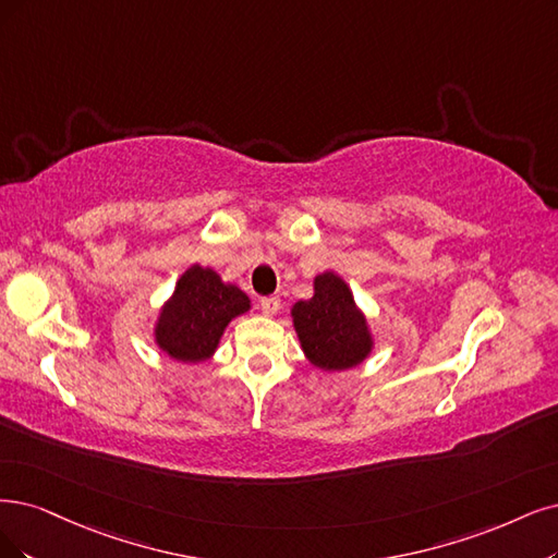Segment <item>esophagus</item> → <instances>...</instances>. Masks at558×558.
<instances>
[{"label": "esophagus", "mask_w": 558, "mask_h": 558, "mask_svg": "<svg viewBox=\"0 0 558 558\" xmlns=\"http://www.w3.org/2000/svg\"><path fill=\"white\" fill-rule=\"evenodd\" d=\"M259 311L264 313V315H276L278 311H280V299L278 296H264V299H259Z\"/></svg>", "instance_id": "esophagus-1"}]
</instances>
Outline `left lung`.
Here are the masks:
<instances>
[{
  "mask_svg": "<svg viewBox=\"0 0 558 558\" xmlns=\"http://www.w3.org/2000/svg\"><path fill=\"white\" fill-rule=\"evenodd\" d=\"M294 328L305 356L322 369L359 365L373 340L352 292L336 274L315 278V296L292 307Z\"/></svg>",
  "mask_w": 558,
  "mask_h": 558,
  "instance_id": "1",
  "label": "left lung"
}]
</instances>
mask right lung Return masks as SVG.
Wrapping results in <instances>:
<instances>
[{
  "mask_svg": "<svg viewBox=\"0 0 558 558\" xmlns=\"http://www.w3.org/2000/svg\"><path fill=\"white\" fill-rule=\"evenodd\" d=\"M251 301L234 284H225L211 268L191 266L172 299L162 307L156 342L165 354L183 363L209 359L218 340L236 315H243Z\"/></svg>",
  "mask_w": 558,
  "mask_h": 558,
  "instance_id": "right-lung-1",
  "label": "right lung"
}]
</instances>
